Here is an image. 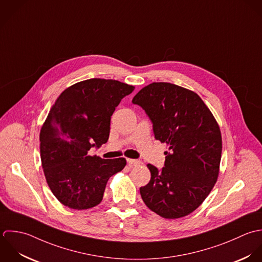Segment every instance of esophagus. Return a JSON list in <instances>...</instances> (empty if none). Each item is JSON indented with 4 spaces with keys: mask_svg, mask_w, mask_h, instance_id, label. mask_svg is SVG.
Returning <instances> with one entry per match:
<instances>
[{
    "mask_svg": "<svg viewBox=\"0 0 262 262\" xmlns=\"http://www.w3.org/2000/svg\"><path fill=\"white\" fill-rule=\"evenodd\" d=\"M127 163H128L129 167H135L140 164V162L138 160H133V159H127Z\"/></svg>",
    "mask_w": 262,
    "mask_h": 262,
    "instance_id": "obj_1",
    "label": "esophagus"
}]
</instances>
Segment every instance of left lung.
Returning a JSON list of instances; mask_svg holds the SVG:
<instances>
[{
    "instance_id": "obj_1",
    "label": "left lung",
    "mask_w": 262,
    "mask_h": 262,
    "mask_svg": "<svg viewBox=\"0 0 262 262\" xmlns=\"http://www.w3.org/2000/svg\"><path fill=\"white\" fill-rule=\"evenodd\" d=\"M152 123L155 138L169 146L165 167L148 164L151 178L140 187L146 206L165 219L194 211L208 196L220 171L222 135L199 95L168 82H154L132 99Z\"/></svg>"
}]
</instances>
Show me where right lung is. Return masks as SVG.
Returning <instances> with one entry per match:
<instances>
[{
	"mask_svg": "<svg viewBox=\"0 0 262 262\" xmlns=\"http://www.w3.org/2000/svg\"><path fill=\"white\" fill-rule=\"evenodd\" d=\"M134 86L113 79L92 78L65 89L52 106L40 134V159L56 198L73 209L100 203L105 185L126 166L124 158L89 156L110 136L111 117Z\"/></svg>",
	"mask_w": 262,
	"mask_h": 262,
	"instance_id": "obj_1",
	"label": "right lung"
}]
</instances>
